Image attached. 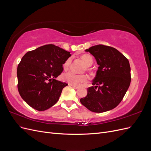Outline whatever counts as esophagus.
<instances>
[{
	"instance_id": "esophagus-1",
	"label": "esophagus",
	"mask_w": 151,
	"mask_h": 151,
	"mask_svg": "<svg viewBox=\"0 0 151 151\" xmlns=\"http://www.w3.org/2000/svg\"><path fill=\"white\" fill-rule=\"evenodd\" d=\"M73 88H74V89H79V86H75V85H72V84H70Z\"/></svg>"
}]
</instances>
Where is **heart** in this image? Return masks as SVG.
Segmentation results:
<instances>
[{"label":"heart","instance_id":"1","mask_svg":"<svg viewBox=\"0 0 151 151\" xmlns=\"http://www.w3.org/2000/svg\"><path fill=\"white\" fill-rule=\"evenodd\" d=\"M81 58L87 66L89 67L92 65V63L93 62V59L90 55L84 54L81 56ZM71 62L72 58H68L65 62L64 64H63V68H64L65 70H67V68L70 67ZM62 77L63 79L65 82H67V83L75 86H79L82 83H86L89 79L88 76L86 74H77L76 73L72 71H68L65 73V74L63 75Z\"/></svg>","mask_w":151,"mask_h":151}]
</instances>
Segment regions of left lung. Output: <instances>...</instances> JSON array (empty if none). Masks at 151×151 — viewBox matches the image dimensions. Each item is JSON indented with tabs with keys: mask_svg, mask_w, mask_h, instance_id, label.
<instances>
[{
	"mask_svg": "<svg viewBox=\"0 0 151 151\" xmlns=\"http://www.w3.org/2000/svg\"><path fill=\"white\" fill-rule=\"evenodd\" d=\"M93 55L99 65L88 94L81 104L95 113L108 111L116 107L129 89L130 66L128 59L118 50L103 45L85 50Z\"/></svg>",
	"mask_w": 151,
	"mask_h": 151,
	"instance_id": "left-lung-1",
	"label": "left lung"
}]
</instances>
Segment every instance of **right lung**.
<instances>
[{"label":"right lung","instance_id":"right-lung-1","mask_svg":"<svg viewBox=\"0 0 151 151\" xmlns=\"http://www.w3.org/2000/svg\"><path fill=\"white\" fill-rule=\"evenodd\" d=\"M54 45L27 52L17 66V88L22 99L38 111L51 108L68 84L55 78L71 55Z\"/></svg>","mask_w":151,"mask_h":151}]
</instances>
